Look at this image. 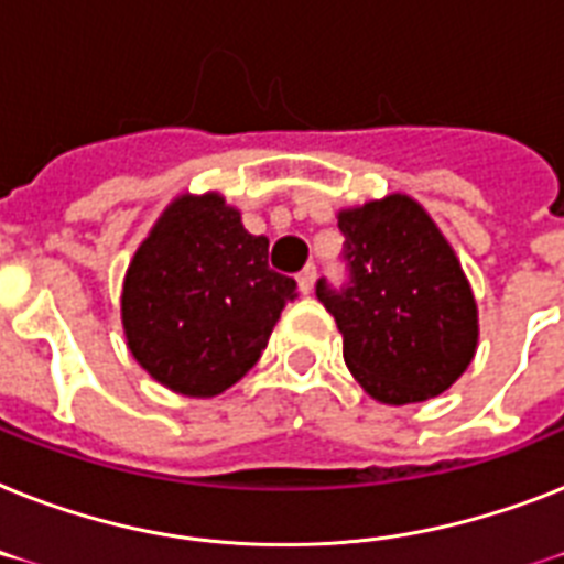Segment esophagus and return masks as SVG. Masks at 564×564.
Masks as SVG:
<instances>
[{
    "mask_svg": "<svg viewBox=\"0 0 564 564\" xmlns=\"http://www.w3.org/2000/svg\"><path fill=\"white\" fill-rule=\"evenodd\" d=\"M315 274H318V269L313 267V263H310V267H304L301 269V272H297V286H301V292H313V286H315Z\"/></svg>",
    "mask_w": 564,
    "mask_h": 564,
    "instance_id": "1",
    "label": "esophagus"
}]
</instances>
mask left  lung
<instances>
[{
    "label": "left lung",
    "instance_id": "left-lung-1",
    "mask_svg": "<svg viewBox=\"0 0 564 564\" xmlns=\"http://www.w3.org/2000/svg\"><path fill=\"white\" fill-rule=\"evenodd\" d=\"M345 281L315 295L345 336V361L379 402L405 405L446 391L478 345V310L455 251L402 194L338 214Z\"/></svg>",
    "mask_w": 564,
    "mask_h": 564
}]
</instances>
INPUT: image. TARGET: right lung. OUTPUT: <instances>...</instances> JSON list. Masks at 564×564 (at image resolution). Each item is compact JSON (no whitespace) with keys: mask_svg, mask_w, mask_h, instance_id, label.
Segmentation results:
<instances>
[{"mask_svg":"<svg viewBox=\"0 0 564 564\" xmlns=\"http://www.w3.org/2000/svg\"><path fill=\"white\" fill-rule=\"evenodd\" d=\"M295 297V281L269 267L267 237L249 235L223 196H182L127 269L123 333L162 386L214 397L260 359Z\"/></svg>","mask_w":564,"mask_h":564,"instance_id":"add662e5","label":"right lung"}]
</instances>
